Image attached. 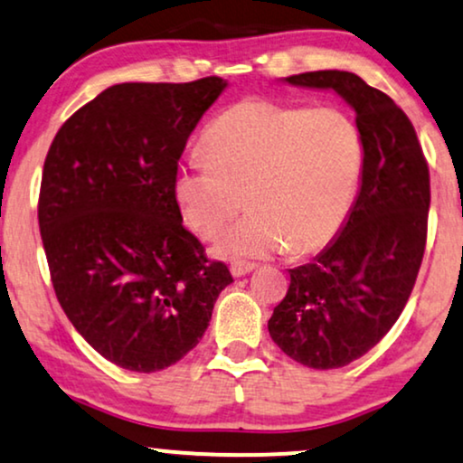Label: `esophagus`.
Masks as SVG:
<instances>
[{
  "mask_svg": "<svg viewBox=\"0 0 463 463\" xmlns=\"http://www.w3.org/2000/svg\"><path fill=\"white\" fill-rule=\"evenodd\" d=\"M254 269H259V265H256V262H248V260L231 262V273L235 275V278H243L245 273L254 271Z\"/></svg>",
  "mask_w": 463,
  "mask_h": 463,
  "instance_id": "esophagus-1",
  "label": "esophagus"
}]
</instances>
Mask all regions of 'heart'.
Masks as SVG:
<instances>
[{
	"label": "heart",
	"mask_w": 463,
	"mask_h": 463,
	"mask_svg": "<svg viewBox=\"0 0 463 463\" xmlns=\"http://www.w3.org/2000/svg\"><path fill=\"white\" fill-rule=\"evenodd\" d=\"M203 151L207 160L177 168L173 196L203 239L218 237L248 203L251 212L218 243L232 259L326 248L353 213L365 166L359 126L337 107L243 100L207 128Z\"/></svg>",
	"instance_id": "1"
}]
</instances>
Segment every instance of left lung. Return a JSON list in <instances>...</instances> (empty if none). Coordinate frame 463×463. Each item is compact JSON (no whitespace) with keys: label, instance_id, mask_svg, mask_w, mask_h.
Here are the masks:
<instances>
[{"label":"left lung","instance_id":"1","mask_svg":"<svg viewBox=\"0 0 463 463\" xmlns=\"http://www.w3.org/2000/svg\"><path fill=\"white\" fill-rule=\"evenodd\" d=\"M286 80L337 91L365 143L346 226L323 254L290 269L288 292L269 318L271 339L292 361L335 370L376 346L406 307L427 241L430 166L408 115L361 76L316 70Z\"/></svg>","mask_w":463,"mask_h":463}]
</instances>
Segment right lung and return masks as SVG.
<instances>
[{"label": "right lung", "mask_w": 463, "mask_h": 463, "mask_svg": "<svg viewBox=\"0 0 463 463\" xmlns=\"http://www.w3.org/2000/svg\"><path fill=\"white\" fill-rule=\"evenodd\" d=\"M224 87L220 76L113 85L68 117L46 154L38 224L57 301L124 370L184 359L232 282L173 196L185 143Z\"/></svg>", "instance_id": "obj_1"}]
</instances>
